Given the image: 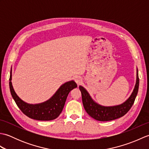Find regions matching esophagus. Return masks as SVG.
<instances>
[{
  "instance_id": "1",
  "label": "esophagus",
  "mask_w": 149,
  "mask_h": 149,
  "mask_svg": "<svg viewBox=\"0 0 149 149\" xmlns=\"http://www.w3.org/2000/svg\"><path fill=\"white\" fill-rule=\"evenodd\" d=\"M74 80H75V83H76L77 84H80V83H81V82H82V79H81V77H79V76L75 77L74 78Z\"/></svg>"
}]
</instances>
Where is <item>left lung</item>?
<instances>
[{
	"mask_svg": "<svg viewBox=\"0 0 149 149\" xmlns=\"http://www.w3.org/2000/svg\"><path fill=\"white\" fill-rule=\"evenodd\" d=\"M79 88L81 92L82 100L85 111L91 117L102 122L115 120L125 115L133 105L139 88L138 70L137 69L136 82L133 91L127 100L120 105L114 106H101L95 102L84 88L81 86H79Z\"/></svg>",
	"mask_w": 149,
	"mask_h": 149,
	"instance_id": "obj_1",
	"label": "left lung"
}]
</instances>
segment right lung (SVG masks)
I'll return each mask as SVG.
<instances>
[{
  "label": "right lung",
  "mask_w": 149,
  "mask_h": 149,
  "mask_svg": "<svg viewBox=\"0 0 149 149\" xmlns=\"http://www.w3.org/2000/svg\"><path fill=\"white\" fill-rule=\"evenodd\" d=\"M11 72L12 70L9 77V88L12 97L22 113L29 118L36 120L49 121L58 118L64 107L70 91L77 87L74 81H68L62 84L54 95L45 102L36 104H27L15 93L11 83Z\"/></svg>",
  "instance_id": "add662e5"
}]
</instances>
